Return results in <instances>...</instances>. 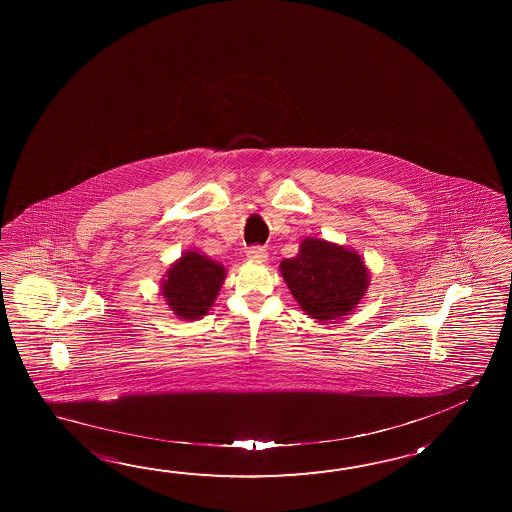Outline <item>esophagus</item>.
<instances>
[{
  "instance_id": "1",
  "label": "esophagus",
  "mask_w": 512,
  "mask_h": 512,
  "mask_svg": "<svg viewBox=\"0 0 512 512\" xmlns=\"http://www.w3.org/2000/svg\"><path fill=\"white\" fill-rule=\"evenodd\" d=\"M246 253H248V259L255 260V262H264L268 259V250L264 246H252Z\"/></svg>"
}]
</instances>
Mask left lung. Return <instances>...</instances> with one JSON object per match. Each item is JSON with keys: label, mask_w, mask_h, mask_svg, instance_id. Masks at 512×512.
<instances>
[{"label": "left lung", "mask_w": 512, "mask_h": 512, "mask_svg": "<svg viewBox=\"0 0 512 512\" xmlns=\"http://www.w3.org/2000/svg\"><path fill=\"white\" fill-rule=\"evenodd\" d=\"M280 271L296 302L319 321L350 314L368 287V269L357 253L307 237Z\"/></svg>", "instance_id": "8db88e82"}]
</instances>
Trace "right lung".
<instances>
[{
    "label": "right lung",
    "mask_w": 512,
    "mask_h": 512,
    "mask_svg": "<svg viewBox=\"0 0 512 512\" xmlns=\"http://www.w3.org/2000/svg\"><path fill=\"white\" fill-rule=\"evenodd\" d=\"M225 268L196 252L185 253L168 271L162 294L182 319H200L216 300Z\"/></svg>",
    "instance_id": "obj_1"
}]
</instances>
